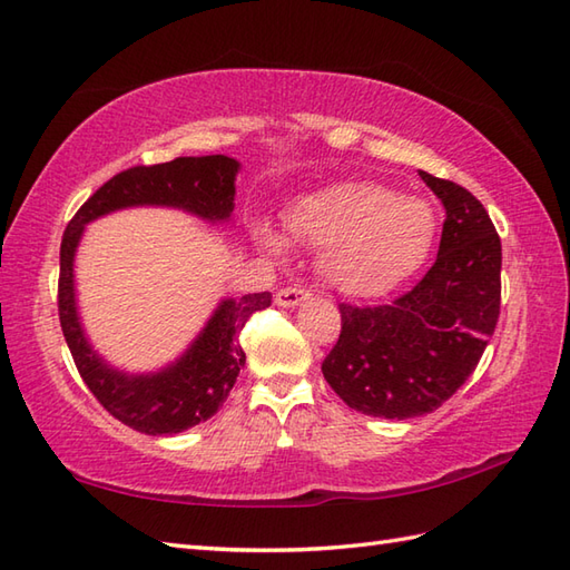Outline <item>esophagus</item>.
<instances>
[{
  "instance_id": "esophagus-1",
  "label": "esophagus",
  "mask_w": 570,
  "mask_h": 570,
  "mask_svg": "<svg viewBox=\"0 0 570 570\" xmlns=\"http://www.w3.org/2000/svg\"><path fill=\"white\" fill-rule=\"evenodd\" d=\"M309 289L307 287H302V285H289V287H283L281 293L275 295V302L281 307H297V305H302V302H307L309 299Z\"/></svg>"
}]
</instances>
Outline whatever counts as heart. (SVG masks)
I'll return each instance as SVG.
<instances>
[{"mask_svg":"<svg viewBox=\"0 0 570 570\" xmlns=\"http://www.w3.org/2000/svg\"><path fill=\"white\" fill-rule=\"evenodd\" d=\"M297 242L324 248L322 268L346 293L377 295L400 285L434 248L439 217L422 197H400L373 183H336L297 199L287 212ZM271 250L283 238L258 226Z\"/></svg>","mask_w":570,"mask_h":570,"instance_id":"1","label":"heart"}]
</instances>
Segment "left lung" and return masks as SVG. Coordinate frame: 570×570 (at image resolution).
<instances>
[{
  "mask_svg": "<svg viewBox=\"0 0 570 570\" xmlns=\"http://www.w3.org/2000/svg\"><path fill=\"white\" fill-rule=\"evenodd\" d=\"M444 202L439 256L390 305L341 302V334L322 363L351 410L410 420L439 410L483 356L500 317L502 246L465 187L420 173Z\"/></svg>",
  "mask_w": 570,
  "mask_h": 570,
  "instance_id": "1",
  "label": "left lung"
}]
</instances>
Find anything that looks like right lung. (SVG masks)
I'll return each mask as SVG.
<instances>
[{
    "mask_svg": "<svg viewBox=\"0 0 570 570\" xmlns=\"http://www.w3.org/2000/svg\"><path fill=\"white\" fill-rule=\"evenodd\" d=\"M236 173L238 163L226 156L175 158L158 166L129 168L99 187L62 234L58 277L62 336L97 402L114 420L141 434H178L219 412L246 363L238 334L250 314L271 307L273 297L271 293H253L242 299H224L195 344L173 365L150 375H126L109 368L87 344L75 307V248L80 244L87 222L136 205L178 207L207 222H226L234 212Z\"/></svg>",
    "mask_w": 570,
    "mask_h": 570,
    "instance_id": "1",
    "label": "right lung"
}]
</instances>
